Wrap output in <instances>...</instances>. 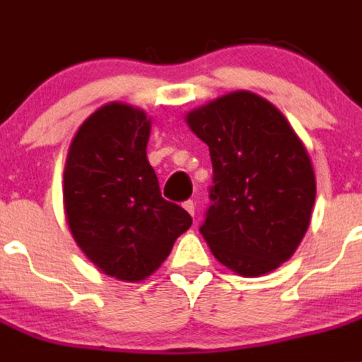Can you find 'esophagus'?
<instances>
[{"instance_id": "esophagus-1", "label": "esophagus", "mask_w": 362, "mask_h": 362, "mask_svg": "<svg viewBox=\"0 0 362 362\" xmlns=\"http://www.w3.org/2000/svg\"><path fill=\"white\" fill-rule=\"evenodd\" d=\"M184 209H186L187 214H191V217H195V209H197V206H195V202H193V200H186V202H184Z\"/></svg>"}]
</instances>
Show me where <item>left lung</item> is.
I'll use <instances>...</instances> for the list:
<instances>
[{"mask_svg":"<svg viewBox=\"0 0 362 362\" xmlns=\"http://www.w3.org/2000/svg\"><path fill=\"white\" fill-rule=\"evenodd\" d=\"M186 121L214 165L200 226L214 256L241 276L278 269L308 232L317 197L303 144L274 105L250 92L218 97Z\"/></svg>","mask_w":362,"mask_h":362,"instance_id":"obj_1","label":"left lung"}]
</instances>
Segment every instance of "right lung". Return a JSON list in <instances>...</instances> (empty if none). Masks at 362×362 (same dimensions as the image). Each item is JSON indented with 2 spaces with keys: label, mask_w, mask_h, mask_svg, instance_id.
<instances>
[{
  "label": "right lung",
  "mask_w": 362,
  "mask_h": 362,
  "mask_svg": "<svg viewBox=\"0 0 362 362\" xmlns=\"http://www.w3.org/2000/svg\"><path fill=\"white\" fill-rule=\"evenodd\" d=\"M151 119L110 103L93 112L69 145L64 209L81 250L105 274L139 281L162 265L191 215L162 197L147 160Z\"/></svg>",
  "instance_id": "add662e5"
}]
</instances>
